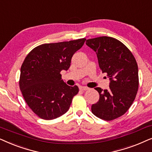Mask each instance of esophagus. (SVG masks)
I'll return each instance as SVG.
<instances>
[{
	"label": "esophagus",
	"instance_id": "1",
	"mask_svg": "<svg viewBox=\"0 0 152 152\" xmlns=\"http://www.w3.org/2000/svg\"><path fill=\"white\" fill-rule=\"evenodd\" d=\"M80 90H82V91H86V90H88V88H87V87H85V86H80Z\"/></svg>",
	"mask_w": 152,
	"mask_h": 152
}]
</instances>
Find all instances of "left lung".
Here are the masks:
<instances>
[{
	"label": "left lung",
	"instance_id": "1",
	"mask_svg": "<svg viewBox=\"0 0 152 152\" xmlns=\"http://www.w3.org/2000/svg\"><path fill=\"white\" fill-rule=\"evenodd\" d=\"M86 45L96 53L102 73L110 80L109 88L95 90L99 99L92 104V112L110 121L124 115L132 105L138 90V68L134 56L122 42L110 37L86 40Z\"/></svg>",
	"mask_w": 152,
	"mask_h": 152
}]
</instances>
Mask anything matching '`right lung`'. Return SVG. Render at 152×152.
<instances>
[{"label": "right lung", "instance_id": "add662e5", "mask_svg": "<svg viewBox=\"0 0 152 152\" xmlns=\"http://www.w3.org/2000/svg\"><path fill=\"white\" fill-rule=\"evenodd\" d=\"M86 39L44 44L33 48L22 64L19 87L26 104L46 120H53L67 112L78 86H69L60 72L68 70L74 54Z\"/></svg>", "mask_w": 152, "mask_h": 152}]
</instances>
